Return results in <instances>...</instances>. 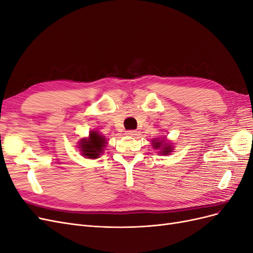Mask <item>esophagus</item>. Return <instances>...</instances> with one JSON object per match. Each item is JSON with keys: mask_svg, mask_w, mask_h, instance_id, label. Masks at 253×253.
I'll use <instances>...</instances> for the list:
<instances>
[{"mask_svg": "<svg viewBox=\"0 0 253 253\" xmlns=\"http://www.w3.org/2000/svg\"><path fill=\"white\" fill-rule=\"evenodd\" d=\"M127 136H131V137H134L137 135V131H135V129H128V131H126V133Z\"/></svg>", "mask_w": 253, "mask_h": 253, "instance_id": "34e87169", "label": "esophagus"}]
</instances>
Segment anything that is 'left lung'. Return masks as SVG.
Here are the masks:
<instances>
[{
	"label": "left lung",
	"mask_w": 253,
	"mask_h": 253,
	"mask_svg": "<svg viewBox=\"0 0 253 253\" xmlns=\"http://www.w3.org/2000/svg\"><path fill=\"white\" fill-rule=\"evenodd\" d=\"M162 143H163V141H157V142H153V144H154V148H156V149H158V148H160L162 147ZM171 145H165V147L163 148V154H168V153H170L171 152Z\"/></svg>",
	"instance_id": "obj_1"
}]
</instances>
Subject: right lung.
Here are the masks:
<instances>
[{"mask_svg": "<svg viewBox=\"0 0 253 253\" xmlns=\"http://www.w3.org/2000/svg\"><path fill=\"white\" fill-rule=\"evenodd\" d=\"M105 144V139L104 137L101 136L99 133L93 131L89 134V138L88 140L83 139L81 141V151L82 154L87 157V158H98V156L100 155V153H102L103 148Z\"/></svg>", "mask_w": 253, "mask_h": 253, "instance_id": "right-lung-1", "label": "right lung"}]
</instances>
